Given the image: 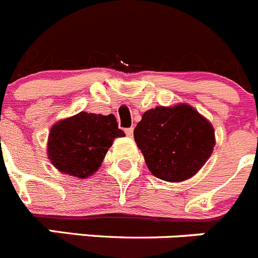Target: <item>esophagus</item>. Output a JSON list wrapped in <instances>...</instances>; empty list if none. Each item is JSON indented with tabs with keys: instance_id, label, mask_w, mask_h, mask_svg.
<instances>
[{
	"instance_id": "34e87169",
	"label": "esophagus",
	"mask_w": 258,
	"mask_h": 258,
	"mask_svg": "<svg viewBox=\"0 0 258 258\" xmlns=\"http://www.w3.org/2000/svg\"><path fill=\"white\" fill-rule=\"evenodd\" d=\"M124 132H126L127 136L131 137V136H132V134H134V128H132V127H130V128H126V130H124Z\"/></svg>"
}]
</instances>
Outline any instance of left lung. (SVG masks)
<instances>
[{
  "instance_id": "left-lung-1",
  "label": "left lung",
  "mask_w": 258,
  "mask_h": 258,
  "mask_svg": "<svg viewBox=\"0 0 258 258\" xmlns=\"http://www.w3.org/2000/svg\"><path fill=\"white\" fill-rule=\"evenodd\" d=\"M134 136L149 170L167 182H180L196 174L215 146L211 123L188 104L148 110Z\"/></svg>"
}]
</instances>
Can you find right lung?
Here are the masks:
<instances>
[{"label":"right lung","mask_w":258,"mask_h":258,"mask_svg":"<svg viewBox=\"0 0 258 258\" xmlns=\"http://www.w3.org/2000/svg\"><path fill=\"white\" fill-rule=\"evenodd\" d=\"M113 114L80 112L53 124L48 158L64 174L88 178L99 169L115 137H123Z\"/></svg>","instance_id":"1"}]
</instances>
